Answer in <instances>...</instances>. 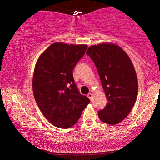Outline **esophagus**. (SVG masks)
Listing matches in <instances>:
<instances>
[{
  "label": "esophagus",
  "mask_w": 160,
  "mask_h": 160,
  "mask_svg": "<svg viewBox=\"0 0 160 160\" xmlns=\"http://www.w3.org/2000/svg\"><path fill=\"white\" fill-rule=\"evenodd\" d=\"M87 97L90 99V100H92V93H89V94L87 95Z\"/></svg>",
  "instance_id": "esophagus-1"
}]
</instances>
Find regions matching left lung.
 I'll return each instance as SVG.
<instances>
[{"instance_id": "1", "label": "left lung", "mask_w": 160, "mask_h": 160, "mask_svg": "<svg viewBox=\"0 0 160 160\" xmlns=\"http://www.w3.org/2000/svg\"><path fill=\"white\" fill-rule=\"evenodd\" d=\"M86 54L96 66L108 101L98 111L99 119L104 123H119L128 115L137 99L138 83L132 62L123 49L112 43L91 46Z\"/></svg>"}]
</instances>
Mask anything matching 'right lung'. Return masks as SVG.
I'll list each match as a JSON object with an SVG mask.
<instances>
[{
  "label": "right lung",
  "instance_id": "1",
  "mask_svg": "<svg viewBox=\"0 0 160 160\" xmlns=\"http://www.w3.org/2000/svg\"><path fill=\"white\" fill-rule=\"evenodd\" d=\"M87 45L52 43L35 65L32 88L40 111L56 127L68 128L77 123L90 100L81 95L73 70L85 54Z\"/></svg>",
  "mask_w": 160,
  "mask_h": 160
}]
</instances>
